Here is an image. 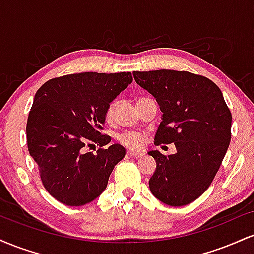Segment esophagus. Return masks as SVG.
Instances as JSON below:
<instances>
[{
  "label": "esophagus",
  "instance_id": "1",
  "mask_svg": "<svg viewBox=\"0 0 254 254\" xmlns=\"http://www.w3.org/2000/svg\"><path fill=\"white\" fill-rule=\"evenodd\" d=\"M127 154H129L130 156L135 157V159H138V157L143 156V153H141V151H129Z\"/></svg>",
  "mask_w": 254,
  "mask_h": 254
}]
</instances>
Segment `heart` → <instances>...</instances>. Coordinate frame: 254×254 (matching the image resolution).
Segmentation results:
<instances>
[{
  "mask_svg": "<svg viewBox=\"0 0 254 254\" xmlns=\"http://www.w3.org/2000/svg\"><path fill=\"white\" fill-rule=\"evenodd\" d=\"M116 106H117V101L113 100L111 101L107 106L106 112H105V117H106L107 121H111L113 118V115H115ZM118 142L121 144H123L124 147L130 148V149H137V148L142 147L144 142V137L141 133L135 132V131H125V132L119 133L117 136Z\"/></svg>",
  "mask_w": 254,
  "mask_h": 254,
  "instance_id": "obj_1",
  "label": "heart"
}]
</instances>
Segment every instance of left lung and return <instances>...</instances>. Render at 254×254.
Listing matches in <instances>:
<instances>
[{
  "label": "left lung",
  "mask_w": 254,
  "mask_h": 254,
  "mask_svg": "<svg viewBox=\"0 0 254 254\" xmlns=\"http://www.w3.org/2000/svg\"><path fill=\"white\" fill-rule=\"evenodd\" d=\"M133 77L162 112L155 144L174 143L177 149L168 156L148 151L156 161L151 193L171 206L190 204L208 190L229 147L232 113L222 92L189 71H135Z\"/></svg>",
  "instance_id": "left-lung-1"
}]
</instances>
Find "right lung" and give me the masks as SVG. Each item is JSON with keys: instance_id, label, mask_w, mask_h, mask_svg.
<instances>
[{"instance_id": "1", "label": "right lung", "mask_w": 254, "mask_h": 254, "mask_svg": "<svg viewBox=\"0 0 254 254\" xmlns=\"http://www.w3.org/2000/svg\"><path fill=\"white\" fill-rule=\"evenodd\" d=\"M131 82V72H80L51 78L37 90L26 127L27 147L44 188L58 202L84 205L106 189L125 148H103L111 137L100 131L109 104ZM94 144L97 153H84Z\"/></svg>"}]
</instances>
